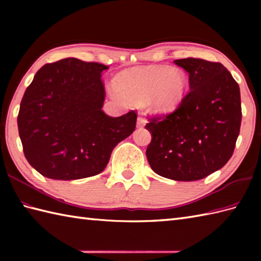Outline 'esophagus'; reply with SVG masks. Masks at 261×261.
<instances>
[{"label":"esophagus","mask_w":261,"mask_h":261,"mask_svg":"<svg viewBox=\"0 0 261 261\" xmlns=\"http://www.w3.org/2000/svg\"><path fill=\"white\" fill-rule=\"evenodd\" d=\"M147 123V119L143 118V116H139L137 120V125L138 126H145Z\"/></svg>","instance_id":"obj_1"}]
</instances>
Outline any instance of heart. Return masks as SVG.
<instances>
[{
  "mask_svg": "<svg viewBox=\"0 0 261 261\" xmlns=\"http://www.w3.org/2000/svg\"><path fill=\"white\" fill-rule=\"evenodd\" d=\"M184 70L154 66L129 70L116 77L118 91L132 101H143L156 113H170L178 107L187 88Z\"/></svg>",
  "mask_w": 261,
  "mask_h": 261,
  "instance_id": "obj_1",
  "label": "heart"
}]
</instances>
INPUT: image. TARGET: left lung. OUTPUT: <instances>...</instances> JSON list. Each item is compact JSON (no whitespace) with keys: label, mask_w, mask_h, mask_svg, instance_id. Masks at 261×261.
I'll list each match as a JSON object with an SVG mask.
<instances>
[{"label":"left lung","mask_w":261,"mask_h":261,"mask_svg":"<svg viewBox=\"0 0 261 261\" xmlns=\"http://www.w3.org/2000/svg\"><path fill=\"white\" fill-rule=\"evenodd\" d=\"M190 77L191 91L168 114L150 116L148 163L166 178L192 181L222 168L233 153L241 125L238 83L222 64L177 59Z\"/></svg>","instance_id":"8db88e82"}]
</instances>
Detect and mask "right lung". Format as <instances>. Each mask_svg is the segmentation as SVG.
<instances>
[{
  "label": "right lung",
  "instance_id": "add662e5",
  "mask_svg": "<svg viewBox=\"0 0 261 261\" xmlns=\"http://www.w3.org/2000/svg\"><path fill=\"white\" fill-rule=\"evenodd\" d=\"M108 66L65 58L46 64L27 87L18 114L24 156L42 176L81 179L102 173L114 147L136 129L137 112L102 111Z\"/></svg>",
  "mask_w": 261,
  "mask_h": 261
}]
</instances>
